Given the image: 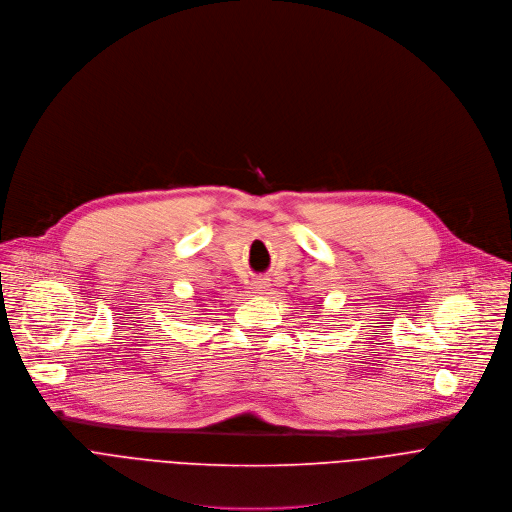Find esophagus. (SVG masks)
<instances>
[{"label": "esophagus", "instance_id": "34e87169", "mask_svg": "<svg viewBox=\"0 0 512 512\" xmlns=\"http://www.w3.org/2000/svg\"><path fill=\"white\" fill-rule=\"evenodd\" d=\"M262 288H266V280H256V282H254V290L260 292Z\"/></svg>", "mask_w": 512, "mask_h": 512}]
</instances>
